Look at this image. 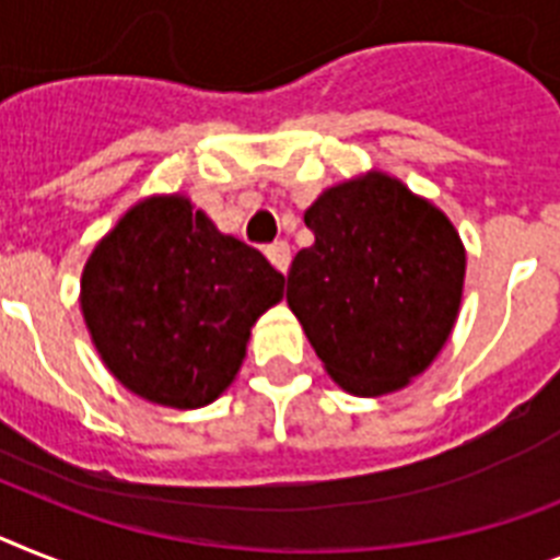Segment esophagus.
<instances>
[{"instance_id":"obj_1","label":"esophagus","mask_w":560,"mask_h":560,"mask_svg":"<svg viewBox=\"0 0 560 560\" xmlns=\"http://www.w3.org/2000/svg\"><path fill=\"white\" fill-rule=\"evenodd\" d=\"M266 257L271 260V266H275L277 271H289V262H291V248L289 243H283V240H277V243H271L269 248H266Z\"/></svg>"}]
</instances>
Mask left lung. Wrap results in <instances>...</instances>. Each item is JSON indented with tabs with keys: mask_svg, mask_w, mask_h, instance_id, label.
<instances>
[{
	"mask_svg": "<svg viewBox=\"0 0 560 560\" xmlns=\"http://www.w3.org/2000/svg\"><path fill=\"white\" fill-rule=\"evenodd\" d=\"M314 246L285 300L326 372L360 397L404 389L455 326L466 254L432 202L386 174L329 188L306 211Z\"/></svg>",
	"mask_w": 560,
	"mask_h": 560,
	"instance_id": "1",
	"label": "left lung"
}]
</instances>
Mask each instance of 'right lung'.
Segmentation results:
<instances>
[{"label": "right lung", "instance_id": "1", "mask_svg": "<svg viewBox=\"0 0 560 560\" xmlns=\"http://www.w3.org/2000/svg\"><path fill=\"white\" fill-rule=\"evenodd\" d=\"M283 285L257 248L220 234L186 197H151L91 254L82 314L125 389L200 409L234 381L254 320Z\"/></svg>", "mask_w": 560, "mask_h": 560}]
</instances>
